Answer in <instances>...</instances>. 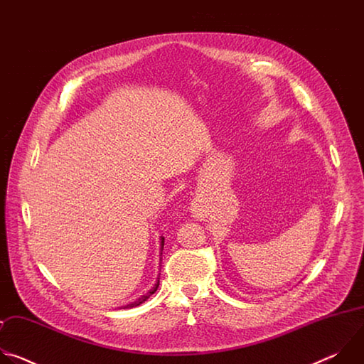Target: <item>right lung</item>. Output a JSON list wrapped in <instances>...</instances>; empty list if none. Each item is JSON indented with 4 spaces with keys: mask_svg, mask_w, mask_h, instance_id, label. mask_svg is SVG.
Instances as JSON below:
<instances>
[{
    "mask_svg": "<svg viewBox=\"0 0 364 364\" xmlns=\"http://www.w3.org/2000/svg\"><path fill=\"white\" fill-rule=\"evenodd\" d=\"M163 247H164V237H163V240H161V249H163ZM159 285H160V278L157 279V284H155V285H154V287H152V288H151V289H149V291H148L145 295H142L141 298H138L135 302H132V304H129V305H125L124 308H131V306H136V305L142 304V302H144V301H146V299H148V298H149V296H151V295H152L155 291H157Z\"/></svg>",
    "mask_w": 364,
    "mask_h": 364,
    "instance_id": "1",
    "label": "right lung"
}]
</instances>
